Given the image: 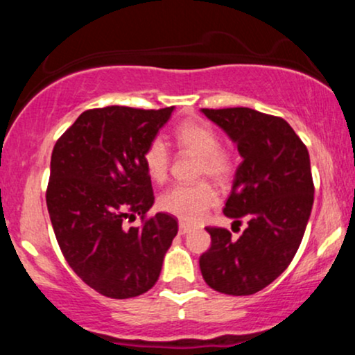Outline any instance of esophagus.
I'll list each match as a JSON object with an SVG mask.
<instances>
[{"label": "esophagus", "mask_w": 355, "mask_h": 355, "mask_svg": "<svg viewBox=\"0 0 355 355\" xmlns=\"http://www.w3.org/2000/svg\"><path fill=\"white\" fill-rule=\"evenodd\" d=\"M178 232H180V235H185V234H189V232H190V227L187 225V223L180 222V225H178Z\"/></svg>", "instance_id": "34e87169"}]
</instances>
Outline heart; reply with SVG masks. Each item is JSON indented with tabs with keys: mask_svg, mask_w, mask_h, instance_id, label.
<instances>
[{
	"mask_svg": "<svg viewBox=\"0 0 355 355\" xmlns=\"http://www.w3.org/2000/svg\"><path fill=\"white\" fill-rule=\"evenodd\" d=\"M175 141L185 152L200 157L198 175L223 182L232 175L234 164L230 155L220 148V138L214 128L203 123H183L175 132ZM146 173L155 182H164L170 168L168 146L162 138H153L144 150ZM218 195L214 187L207 182L191 183V185H175L162 193L158 205L160 209L178 217L182 222L197 223L205 217L215 203Z\"/></svg>",
	"mask_w": 355,
	"mask_h": 355,
	"instance_id": "heart-1",
	"label": "heart"
}]
</instances>
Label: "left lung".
<instances>
[{
    "mask_svg": "<svg viewBox=\"0 0 355 355\" xmlns=\"http://www.w3.org/2000/svg\"><path fill=\"white\" fill-rule=\"evenodd\" d=\"M243 158L223 214L247 229L232 239L207 227L211 245L200 255L203 280L229 295H252L279 277L302 242L313 203L311 158L292 126L252 108H202Z\"/></svg>",
    "mask_w": 355,
    "mask_h": 355,
    "instance_id": "1",
    "label": "left lung"
}]
</instances>
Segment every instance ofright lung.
I'll list each match as a JSON object with an SVG mask.
<instances>
[{
    "instance_id": "add662e5",
    "label": "right lung",
    "mask_w": 355,
    "mask_h": 355,
    "mask_svg": "<svg viewBox=\"0 0 355 355\" xmlns=\"http://www.w3.org/2000/svg\"><path fill=\"white\" fill-rule=\"evenodd\" d=\"M172 112L87 110L53 148L46 205L61 254L85 284L110 299L150 291L178 232L168 214L145 218L155 197L141 160ZM135 214L144 225L126 231L123 220Z\"/></svg>"
}]
</instances>
